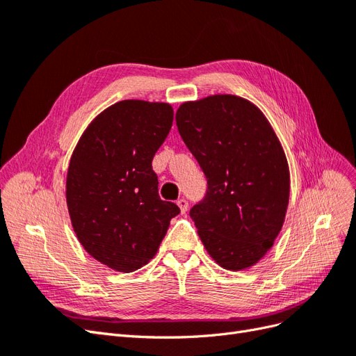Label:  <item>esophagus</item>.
<instances>
[{
  "instance_id": "1",
  "label": "esophagus",
  "mask_w": 356,
  "mask_h": 356,
  "mask_svg": "<svg viewBox=\"0 0 356 356\" xmlns=\"http://www.w3.org/2000/svg\"><path fill=\"white\" fill-rule=\"evenodd\" d=\"M177 204L179 207V209H181V213H186L187 212V209H188V202L182 197V199H179L178 202H177Z\"/></svg>"
}]
</instances>
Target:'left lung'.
<instances>
[{"label":"left lung","instance_id":"obj_1","mask_svg":"<svg viewBox=\"0 0 356 356\" xmlns=\"http://www.w3.org/2000/svg\"><path fill=\"white\" fill-rule=\"evenodd\" d=\"M175 120L208 181L190 209L204 248L227 270L254 266L273 246L289 200L286 157L270 123L234 95L184 102Z\"/></svg>","mask_w":356,"mask_h":356}]
</instances>
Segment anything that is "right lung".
<instances>
[{
    "mask_svg": "<svg viewBox=\"0 0 356 356\" xmlns=\"http://www.w3.org/2000/svg\"><path fill=\"white\" fill-rule=\"evenodd\" d=\"M172 122L169 104L117 102L89 124L71 156L67 204L74 232L95 260L117 272L152 260L179 213L160 199L152 166Z\"/></svg>",
    "mask_w": 356,
    "mask_h": 356,
    "instance_id": "right-lung-1",
    "label": "right lung"
}]
</instances>
